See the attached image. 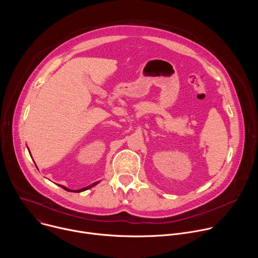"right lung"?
<instances>
[{"mask_svg":"<svg viewBox=\"0 0 258 258\" xmlns=\"http://www.w3.org/2000/svg\"><path fill=\"white\" fill-rule=\"evenodd\" d=\"M98 182H99V181H96V182H94V183H93V185H91V186H88V187H86V188H83V189H80V190H77L76 192H83V191H86V190H88V189H90V188H92V187L96 186ZM60 187H61V188H63L64 190H66V191H69V192H73V190H69L68 188H66V187H64V186H61V185H60Z\"/></svg>","mask_w":258,"mask_h":258,"instance_id":"add662e5","label":"right lung"}]
</instances>
